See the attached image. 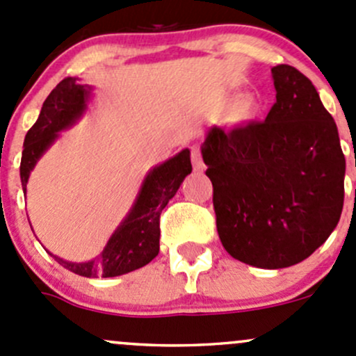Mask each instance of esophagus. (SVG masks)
Returning a JSON list of instances; mask_svg holds the SVG:
<instances>
[{
    "instance_id": "1",
    "label": "esophagus",
    "mask_w": 356,
    "mask_h": 356,
    "mask_svg": "<svg viewBox=\"0 0 356 356\" xmlns=\"http://www.w3.org/2000/svg\"><path fill=\"white\" fill-rule=\"evenodd\" d=\"M191 160H193L194 172H203L204 170V163H203V160H201L200 147H191Z\"/></svg>"
}]
</instances>
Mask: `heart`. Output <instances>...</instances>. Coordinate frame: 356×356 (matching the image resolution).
Returning <instances> with one entry per match:
<instances>
[{
    "label": "heart",
    "mask_w": 356,
    "mask_h": 356,
    "mask_svg": "<svg viewBox=\"0 0 356 356\" xmlns=\"http://www.w3.org/2000/svg\"><path fill=\"white\" fill-rule=\"evenodd\" d=\"M259 99L250 92L242 93V95H238L237 99L230 104V109H228V121L234 122V124L249 122L259 114Z\"/></svg>",
    "instance_id": "obj_1"
}]
</instances>
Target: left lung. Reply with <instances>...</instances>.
<instances>
[{
    "label": "left lung",
    "mask_w": 356,
    "mask_h": 356,
    "mask_svg": "<svg viewBox=\"0 0 356 356\" xmlns=\"http://www.w3.org/2000/svg\"><path fill=\"white\" fill-rule=\"evenodd\" d=\"M276 102L263 122L208 129L201 145L220 241L263 269L307 259L327 241L345 201V155L332 115L293 66L271 70Z\"/></svg>",
    "instance_id": "8db88e82"
}]
</instances>
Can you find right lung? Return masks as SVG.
Instances as JSON below:
<instances>
[{
	"mask_svg": "<svg viewBox=\"0 0 356 356\" xmlns=\"http://www.w3.org/2000/svg\"><path fill=\"white\" fill-rule=\"evenodd\" d=\"M92 87L78 83V78L59 81L42 104L39 119L25 134L20 162V179L24 194L27 193L30 172L40 156L59 138V133L71 128L88 107ZM191 152L184 148L177 155L153 167L145 177L140 193L121 225L111 235L109 242L95 259L71 263L54 256L61 266L87 278H114L143 268L160 250V213L175 196L186 175L191 174Z\"/></svg>",
	"mask_w": 356,
	"mask_h": 356,
	"instance_id": "add662e5",
	"label": "right lung"
}]
</instances>
